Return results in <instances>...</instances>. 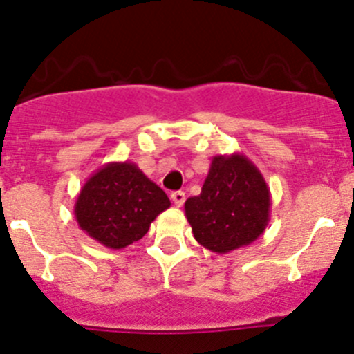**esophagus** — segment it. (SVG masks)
<instances>
[{
	"label": "esophagus",
	"mask_w": 354,
	"mask_h": 354,
	"mask_svg": "<svg viewBox=\"0 0 354 354\" xmlns=\"http://www.w3.org/2000/svg\"><path fill=\"white\" fill-rule=\"evenodd\" d=\"M171 200H173V203L176 207H181L185 203V200H187V195H185V192H174L171 193Z\"/></svg>",
	"instance_id": "esophagus-1"
}]
</instances>
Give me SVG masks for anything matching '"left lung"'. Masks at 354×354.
Here are the masks:
<instances>
[{
  "mask_svg": "<svg viewBox=\"0 0 354 354\" xmlns=\"http://www.w3.org/2000/svg\"><path fill=\"white\" fill-rule=\"evenodd\" d=\"M270 208V188L261 171L234 152L212 158L202 193L185 202V215L198 244L225 254L265 232Z\"/></svg>",
  "mask_w": 354,
  "mask_h": 354,
  "instance_id": "left-lung-1",
  "label": "left lung"
}]
</instances>
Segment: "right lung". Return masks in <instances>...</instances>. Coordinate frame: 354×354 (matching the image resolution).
Here are the masks:
<instances>
[{
  "label": "right lung",
  "mask_w": 354,
  "mask_h": 354,
  "mask_svg": "<svg viewBox=\"0 0 354 354\" xmlns=\"http://www.w3.org/2000/svg\"><path fill=\"white\" fill-rule=\"evenodd\" d=\"M169 198L137 165L109 162L88 178L74 203L81 230L110 249L142 239Z\"/></svg>",
  "instance_id": "right-lung-1"
}]
</instances>
